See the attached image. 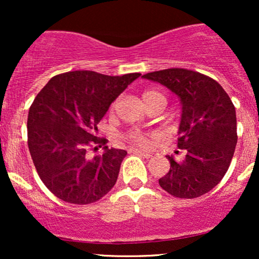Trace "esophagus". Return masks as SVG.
I'll return each mask as SVG.
<instances>
[{
    "mask_svg": "<svg viewBox=\"0 0 259 259\" xmlns=\"http://www.w3.org/2000/svg\"><path fill=\"white\" fill-rule=\"evenodd\" d=\"M130 153H133V154H139V156L145 157V158H147V159L152 157L150 153L144 152V151H141V150H136V148H133V150H130Z\"/></svg>",
    "mask_w": 259,
    "mask_h": 259,
    "instance_id": "34e87169",
    "label": "esophagus"
}]
</instances>
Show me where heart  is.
Returning a JSON list of instances; mask_svg holds the SVG:
<instances>
[{
	"instance_id": "heart-1",
	"label": "heart",
	"mask_w": 259,
	"mask_h": 259,
	"mask_svg": "<svg viewBox=\"0 0 259 259\" xmlns=\"http://www.w3.org/2000/svg\"><path fill=\"white\" fill-rule=\"evenodd\" d=\"M142 99H144L146 106L148 105V103L154 102V101H159V100L164 101V102L167 103V97H165L162 92L156 91V90L145 91L144 95H142ZM114 107H115V102L113 103L112 108H114ZM125 139L127 140V141L132 142V144L136 145V146H140V147H148L151 145L150 136L146 135V134H144V133H140V132L127 133L125 135Z\"/></svg>"
}]
</instances>
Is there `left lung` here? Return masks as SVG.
<instances>
[{"label":"left lung","instance_id":"left-lung-1","mask_svg":"<svg viewBox=\"0 0 259 259\" xmlns=\"http://www.w3.org/2000/svg\"><path fill=\"white\" fill-rule=\"evenodd\" d=\"M142 78L167 86L180 97L183 114L178 148L185 157H168L170 169L160 187L179 198H196L218 185L228 171L237 142L236 112L214 79L185 68L147 73Z\"/></svg>","mask_w":259,"mask_h":259}]
</instances>
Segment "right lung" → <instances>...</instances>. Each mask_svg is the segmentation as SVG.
<instances>
[{"label":"right lung","mask_w":259,"mask_h":259,"mask_svg":"<svg viewBox=\"0 0 259 259\" xmlns=\"http://www.w3.org/2000/svg\"><path fill=\"white\" fill-rule=\"evenodd\" d=\"M140 75L68 72L53 76L35 97L28 115L29 151L41 181L59 200L94 203L117 183L126 151L106 146L97 124ZM101 146L105 152L91 156Z\"/></svg>","instance_id":"right-lung-1"}]
</instances>
